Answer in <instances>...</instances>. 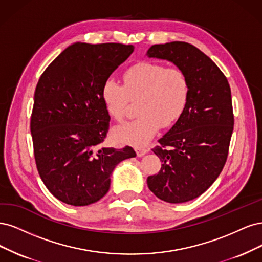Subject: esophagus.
Masks as SVG:
<instances>
[{
  "instance_id": "1",
  "label": "esophagus",
  "mask_w": 262,
  "mask_h": 262,
  "mask_svg": "<svg viewBox=\"0 0 262 262\" xmlns=\"http://www.w3.org/2000/svg\"><path fill=\"white\" fill-rule=\"evenodd\" d=\"M148 149H146V148H142V147H138V148H136V154H137V156L138 157H143L145 156L147 152H148Z\"/></svg>"
}]
</instances>
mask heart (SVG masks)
I'll return each mask as SVG.
<instances>
[{
    "label": "heart",
    "instance_id": "heart-1",
    "mask_svg": "<svg viewBox=\"0 0 262 262\" xmlns=\"http://www.w3.org/2000/svg\"><path fill=\"white\" fill-rule=\"evenodd\" d=\"M123 82L124 86L107 79L101 90L106 111L116 121L124 119L130 100L141 99L140 116L114 128L113 137L119 142L136 148L146 146L161 126L173 125L186 107L189 83L179 67L141 62L124 73Z\"/></svg>",
    "mask_w": 262,
    "mask_h": 262
}]
</instances>
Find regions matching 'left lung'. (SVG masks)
<instances>
[{
  "instance_id": "left-lung-1",
  "label": "left lung",
  "mask_w": 262,
  "mask_h": 262,
  "mask_svg": "<svg viewBox=\"0 0 262 262\" xmlns=\"http://www.w3.org/2000/svg\"><path fill=\"white\" fill-rule=\"evenodd\" d=\"M147 55L172 62L189 83L183 114L152 149L161 170L147 179L159 199L182 204L204 193L223 170L234 128L231 88L215 63L187 42L155 45Z\"/></svg>"
}]
</instances>
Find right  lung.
<instances>
[{"label": "right lung", "instance_id": "add662e5", "mask_svg": "<svg viewBox=\"0 0 262 262\" xmlns=\"http://www.w3.org/2000/svg\"><path fill=\"white\" fill-rule=\"evenodd\" d=\"M122 43L66 48L41 75L30 121L39 175L52 195L67 205L97 202L108 191L114 167L136 157L129 146H102L110 115L103 83L134 52Z\"/></svg>", "mask_w": 262, "mask_h": 262}]
</instances>
